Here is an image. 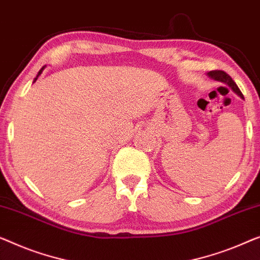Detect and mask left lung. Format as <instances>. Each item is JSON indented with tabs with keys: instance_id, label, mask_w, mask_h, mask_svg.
Wrapping results in <instances>:
<instances>
[{
	"instance_id": "1",
	"label": "left lung",
	"mask_w": 260,
	"mask_h": 260,
	"mask_svg": "<svg viewBox=\"0 0 260 260\" xmlns=\"http://www.w3.org/2000/svg\"><path fill=\"white\" fill-rule=\"evenodd\" d=\"M208 76L210 78H212V80H214V81L223 82V83L229 85L233 92L237 93V95H238L240 99L244 100V96H243L242 91H240L238 86H237V84L235 83V81H233L226 73H224V71H221V70H214V71H210V73H208Z\"/></svg>"
}]
</instances>
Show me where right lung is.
Here are the masks:
<instances>
[{
  "label": "right lung",
  "mask_w": 260,
  "mask_h": 260,
  "mask_svg": "<svg viewBox=\"0 0 260 260\" xmlns=\"http://www.w3.org/2000/svg\"><path fill=\"white\" fill-rule=\"evenodd\" d=\"M44 68H46V66H44V67H42V68H41V70L39 71V74H37V76L35 77V78H34V82H32V83H35V82L37 81V78H39L40 77V75L41 74H42L43 73V70H44Z\"/></svg>",
  "instance_id": "1"
}]
</instances>
